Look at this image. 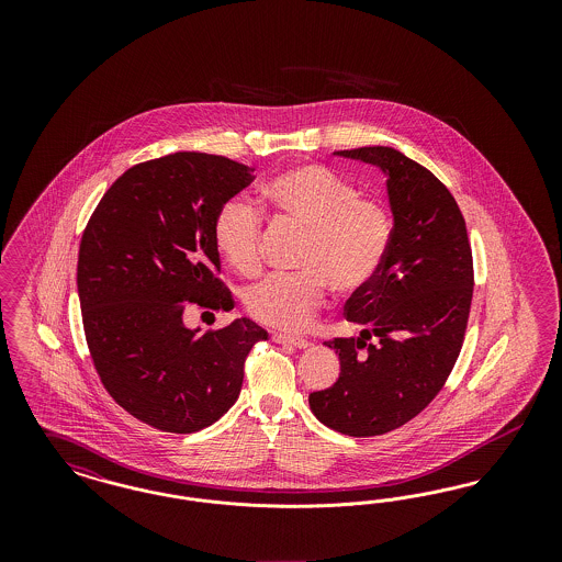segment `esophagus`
<instances>
[{
	"label": "esophagus",
	"instance_id": "esophagus-1",
	"mask_svg": "<svg viewBox=\"0 0 562 562\" xmlns=\"http://www.w3.org/2000/svg\"><path fill=\"white\" fill-rule=\"evenodd\" d=\"M271 339H273L276 344H284V346H293V348L299 349H305L312 346L307 339L296 337V335H286V333H273V335H271Z\"/></svg>",
	"mask_w": 562,
	"mask_h": 562
}]
</instances>
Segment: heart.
I'll return each instance as SVG.
<instances>
[{
    "label": "heart",
    "instance_id": "b5f03b06",
    "mask_svg": "<svg viewBox=\"0 0 562 562\" xmlns=\"http://www.w3.org/2000/svg\"><path fill=\"white\" fill-rule=\"evenodd\" d=\"M263 204L282 221L307 229L299 273H271L250 284L241 301L269 326L301 330L316 316L328 284L337 293L369 286L383 266L394 225L390 211L324 166H299L261 189ZM214 246L238 273L261 266L263 221L244 198L227 200L214 216Z\"/></svg>",
    "mask_w": 562,
    "mask_h": 562
}]
</instances>
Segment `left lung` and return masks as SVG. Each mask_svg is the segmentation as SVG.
I'll return each mask as SVG.
<instances>
[{
  "instance_id": "left-lung-1",
  "label": "left lung",
  "mask_w": 562,
  "mask_h": 562,
  "mask_svg": "<svg viewBox=\"0 0 562 562\" xmlns=\"http://www.w3.org/2000/svg\"><path fill=\"white\" fill-rule=\"evenodd\" d=\"M335 156L383 172L394 236L373 282L346 303L360 335L324 344L341 373L310 394V408L335 431L379 436L419 415L453 371L474 289L472 248L451 191L428 168L392 147Z\"/></svg>"
}]
</instances>
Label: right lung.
<instances>
[{
  "mask_svg": "<svg viewBox=\"0 0 562 562\" xmlns=\"http://www.w3.org/2000/svg\"><path fill=\"white\" fill-rule=\"evenodd\" d=\"M252 168L179 151L128 168L81 236L78 294L97 373L138 422L175 434L213 426L240 396L244 360L268 330L236 318L200 335L189 303L234 310L218 280L214 216Z\"/></svg>",
  "mask_w": 562,
  "mask_h": 562,
  "instance_id": "right-lung-1",
  "label": "right lung"
}]
</instances>
